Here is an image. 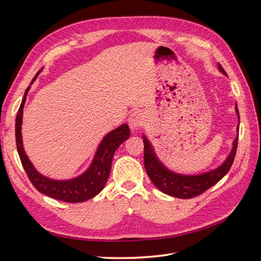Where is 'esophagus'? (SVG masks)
<instances>
[{
	"label": "esophagus",
	"mask_w": 261,
	"mask_h": 261,
	"mask_svg": "<svg viewBox=\"0 0 261 261\" xmlns=\"http://www.w3.org/2000/svg\"><path fill=\"white\" fill-rule=\"evenodd\" d=\"M144 116L140 112H133L128 117V125L132 130H137L144 126Z\"/></svg>",
	"instance_id": "esophagus-1"
}]
</instances>
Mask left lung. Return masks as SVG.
Wrapping results in <instances>:
<instances>
[{
    "instance_id": "8db88e82",
    "label": "left lung",
    "mask_w": 261,
    "mask_h": 261,
    "mask_svg": "<svg viewBox=\"0 0 261 261\" xmlns=\"http://www.w3.org/2000/svg\"><path fill=\"white\" fill-rule=\"evenodd\" d=\"M219 69L225 74L222 66L219 65ZM226 75V74H225ZM236 113L239 115V109L236 107ZM239 132V126H238ZM144 138V163L147 171V174L151 179L152 183L155 185L158 189L164 194L176 197V198L189 199L193 197L198 196L206 192L211 186L217 184L218 181L222 178L228 170L231 169L234 158L236 154V149H238V141H239V134L234 139L232 151L226 158L224 163L216 170L203 173L200 175H180L169 171L164 165L158 160V158L154 154L152 146L150 145L148 139Z\"/></svg>"
}]
</instances>
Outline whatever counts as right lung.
Here are the masks:
<instances>
[{"label":"right lung","mask_w":261,"mask_h":261,"mask_svg":"<svg viewBox=\"0 0 261 261\" xmlns=\"http://www.w3.org/2000/svg\"><path fill=\"white\" fill-rule=\"evenodd\" d=\"M37 73L34 77L33 84L37 78ZM30 87L26 89L23 94L22 101L16 115V123H15V136H16L17 151L20 158V161L23 169H25L27 176L37 191L65 202H83L93 198L103 189L107 180L109 178L110 172H111V165L115 150L118 148L123 141L128 139L130 135V129L127 124L118 126L114 130L110 132L108 135L102 139L100 146L97 150L96 155L89 169L84 174L73 179L68 180H54L51 178L41 175L34 168L33 163L30 162L28 156L25 153L22 147L21 139V122H22V109L25 105L27 93Z\"/></svg>","instance_id":"obj_1"}]
</instances>
